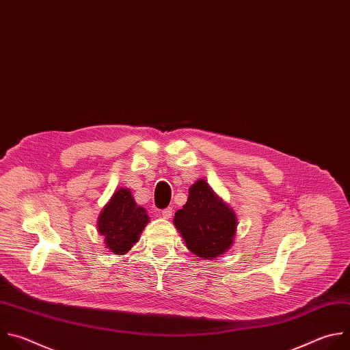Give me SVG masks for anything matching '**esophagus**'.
I'll list each match as a JSON object with an SVG mask.
<instances>
[{
	"instance_id": "34e87169",
	"label": "esophagus",
	"mask_w": 350,
	"mask_h": 350,
	"mask_svg": "<svg viewBox=\"0 0 350 350\" xmlns=\"http://www.w3.org/2000/svg\"><path fill=\"white\" fill-rule=\"evenodd\" d=\"M161 215H163L164 219H170V218L172 217V208H165V209H163Z\"/></svg>"
}]
</instances>
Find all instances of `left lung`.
Returning <instances> with one entry per match:
<instances>
[{"mask_svg":"<svg viewBox=\"0 0 350 350\" xmlns=\"http://www.w3.org/2000/svg\"><path fill=\"white\" fill-rule=\"evenodd\" d=\"M186 247L201 259H217L228 252L237 232L233 209L204 179L196 180L189 197L174 217Z\"/></svg>","mask_w":350,"mask_h":350,"instance_id":"8db88e82","label":"left lung"}]
</instances>
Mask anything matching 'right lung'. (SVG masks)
Wrapping results in <instances>:
<instances>
[{
    "instance_id": "1",
    "label": "right lung",
    "mask_w": 350,
    "mask_h": 350,
    "mask_svg": "<svg viewBox=\"0 0 350 350\" xmlns=\"http://www.w3.org/2000/svg\"><path fill=\"white\" fill-rule=\"evenodd\" d=\"M149 221L146 209L136 204L131 190L120 187L102 208L96 225L106 248L124 255L137 243Z\"/></svg>"
}]
</instances>
